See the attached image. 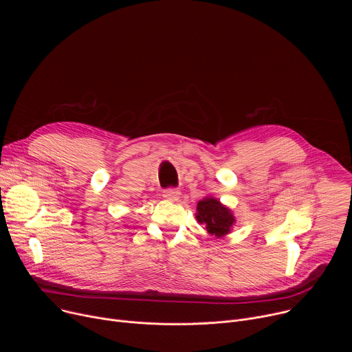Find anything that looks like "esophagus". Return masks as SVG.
Instances as JSON below:
<instances>
[{
    "label": "esophagus",
    "instance_id": "esophagus-1",
    "mask_svg": "<svg viewBox=\"0 0 352 352\" xmlns=\"http://www.w3.org/2000/svg\"><path fill=\"white\" fill-rule=\"evenodd\" d=\"M179 196H181V193H179V190L175 189V188H170V189H166V190L163 192V197H164L166 200H168V202H177V200L179 199Z\"/></svg>",
    "mask_w": 352,
    "mask_h": 352
}]
</instances>
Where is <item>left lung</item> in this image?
<instances>
[{"label":"left lung","mask_w":352,"mask_h":352,"mask_svg":"<svg viewBox=\"0 0 352 352\" xmlns=\"http://www.w3.org/2000/svg\"><path fill=\"white\" fill-rule=\"evenodd\" d=\"M196 220L216 238H223L230 234L236 221L232 210L213 196H206L205 199L199 200Z\"/></svg>","instance_id":"left-lung-1"}]
</instances>
